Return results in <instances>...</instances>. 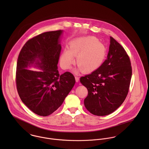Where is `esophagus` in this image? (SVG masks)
Listing matches in <instances>:
<instances>
[{
  "mask_svg": "<svg viewBox=\"0 0 149 149\" xmlns=\"http://www.w3.org/2000/svg\"><path fill=\"white\" fill-rule=\"evenodd\" d=\"M75 80L76 82H79V77L77 76H75Z\"/></svg>",
  "mask_w": 149,
  "mask_h": 149,
  "instance_id": "34e87169",
  "label": "esophagus"
}]
</instances>
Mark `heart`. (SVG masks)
<instances>
[{
    "label": "heart",
    "instance_id": "obj_1",
    "mask_svg": "<svg viewBox=\"0 0 149 149\" xmlns=\"http://www.w3.org/2000/svg\"><path fill=\"white\" fill-rule=\"evenodd\" d=\"M106 46L95 37L79 38L70 43L69 50H65L60 57V65L69 69L74 62L84 73L92 72L100 67L106 58Z\"/></svg>",
    "mask_w": 149,
    "mask_h": 149
}]
</instances>
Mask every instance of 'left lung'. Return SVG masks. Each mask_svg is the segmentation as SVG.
I'll return each instance as SVG.
<instances>
[{
	"label": "left lung",
	"mask_w": 149,
	"mask_h": 149,
	"mask_svg": "<svg viewBox=\"0 0 149 149\" xmlns=\"http://www.w3.org/2000/svg\"><path fill=\"white\" fill-rule=\"evenodd\" d=\"M131 76V62L126 52L110 37L106 60L97 70L80 78L88 92L84 102L85 108L97 116L114 112L127 95Z\"/></svg>",
	"instance_id": "obj_1"
}]
</instances>
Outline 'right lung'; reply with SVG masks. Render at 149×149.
<instances>
[{
	"label": "right lung",
	"mask_w": 149,
	"mask_h": 149,
	"mask_svg": "<svg viewBox=\"0 0 149 149\" xmlns=\"http://www.w3.org/2000/svg\"><path fill=\"white\" fill-rule=\"evenodd\" d=\"M63 30L48 31L28 40L19 53L16 84L22 102L34 113L47 116L61 106L75 84L69 72L60 75L57 64ZM33 65L42 70H27Z\"/></svg>",
	"instance_id": "1"
}]
</instances>
